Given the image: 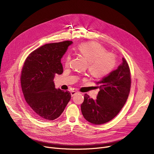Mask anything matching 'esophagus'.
<instances>
[{
  "label": "esophagus",
  "instance_id": "esophagus-1",
  "mask_svg": "<svg viewBox=\"0 0 154 154\" xmlns=\"http://www.w3.org/2000/svg\"><path fill=\"white\" fill-rule=\"evenodd\" d=\"M76 94H77V92H75V91H72L70 92V94H71V96H72V97L75 95Z\"/></svg>",
  "mask_w": 154,
  "mask_h": 154
}]
</instances>
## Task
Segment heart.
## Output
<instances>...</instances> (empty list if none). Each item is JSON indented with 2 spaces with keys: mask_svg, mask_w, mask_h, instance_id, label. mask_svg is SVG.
Here are the masks:
<instances>
[{
  "mask_svg": "<svg viewBox=\"0 0 154 154\" xmlns=\"http://www.w3.org/2000/svg\"><path fill=\"white\" fill-rule=\"evenodd\" d=\"M79 54L82 55L88 62V70L95 77H102L110 73L116 66V58L114 54L106 52V50L101 45L94 42L80 44L76 48ZM71 57L67 55L64 65H70Z\"/></svg>",
  "mask_w": 154,
  "mask_h": 154,
  "instance_id": "1",
  "label": "heart"
}]
</instances>
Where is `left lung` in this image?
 <instances>
[{"mask_svg":"<svg viewBox=\"0 0 154 154\" xmlns=\"http://www.w3.org/2000/svg\"><path fill=\"white\" fill-rule=\"evenodd\" d=\"M100 91L97 99L85 94L81 104L84 117L92 124L100 125L114 119L125 105L131 87V70L124 58L118 69L95 83Z\"/></svg>","mask_w":154,"mask_h":154,"instance_id":"8db88e82","label":"left lung"}]
</instances>
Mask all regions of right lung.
Listing matches in <instances>:
<instances>
[{
    "label": "right lung",
    "mask_w": 154,
    "mask_h": 154,
    "mask_svg": "<svg viewBox=\"0 0 154 154\" xmlns=\"http://www.w3.org/2000/svg\"><path fill=\"white\" fill-rule=\"evenodd\" d=\"M72 41L47 44L32 52L24 62L20 84L29 108L38 120H53L63 112L71 98L69 91L56 89L55 74H62L60 60Z\"/></svg>",
    "instance_id": "1"
}]
</instances>
